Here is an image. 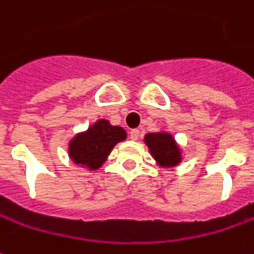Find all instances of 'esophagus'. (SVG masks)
Returning <instances> with one entry per match:
<instances>
[{"mask_svg": "<svg viewBox=\"0 0 254 254\" xmlns=\"http://www.w3.org/2000/svg\"><path fill=\"white\" fill-rule=\"evenodd\" d=\"M130 138L134 139V141H137V139L139 138V130H137V128H132V130L130 131Z\"/></svg>", "mask_w": 254, "mask_h": 254, "instance_id": "1", "label": "esophagus"}]
</instances>
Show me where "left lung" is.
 <instances>
[{
	"instance_id": "obj_1",
	"label": "left lung",
	"mask_w": 254,
	"mask_h": 254,
	"mask_svg": "<svg viewBox=\"0 0 254 254\" xmlns=\"http://www.w3.org/2000/svg\"><path fill=\"white\" fill-rule=\"evenodd\" d=\"M149 152L155 161L163 166H173L180 162V151L175 139L168 132H151L145 137Z\"/></svg>"
}]
</instances>
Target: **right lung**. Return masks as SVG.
<instances>
[{
  "label": "right lung",
  "instance_id": "add662e5",
  "mask_svg": "<svg viewBox=\"0 0 254 254\" xmlns=\"http://www.w3.org/2000/svg\"><path fill=\"white\" fill-rule=\"evenodd\" d=\"M126 131L112 126L107 120H99L89 130L78 134L69 144V156L75 163L89 169H98L117 142L126 139Z\"/></svg>",
  "mask_w": 254,
  "mask_h": 254
}]
</instances>
